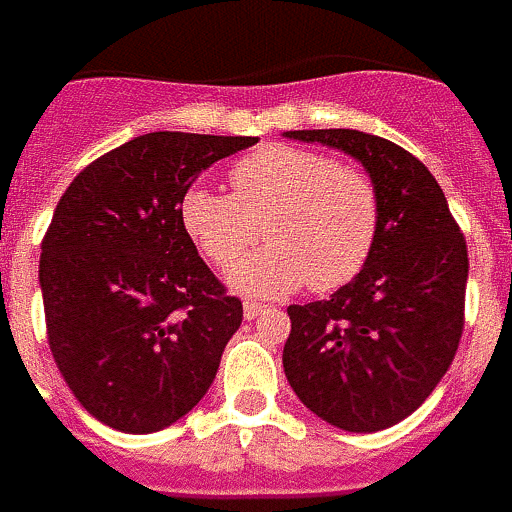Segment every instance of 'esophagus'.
<instances>
[{
    "instance_id": "34e87169",
    "label": "esophagus",
    "mask_w": 512,
    "mask_h": 512,
    "mask_svg": "<svg viewBox=\"0 0 512 512\" xmlns=\"http://www.w3.org/2000/svg\"><path fill=\"white\" fill-rule=\"evenodd\" d=\"M262 311H267V306L262 303H256V300H245V306H242V314H245V320H256Z\"/></svg>"
}]
</instances>
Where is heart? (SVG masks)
I'll use <instances>...</instances> for the list:
<instances>
[{
    "instance_id": "b5f03b06",
    "label": "heart",
    "mask_w": 512,
    "mask_h": 512,
    "mask_svg": "<svg viewBox=\"0 0 512 512\" xmlns=\"http://www.w3.org/2000/svg\"><path fill=\"white\" fill-rule=\"evenodd\" d=\"M231 195L192 187L181 226L209 262L228 270L262 234L270 245L231 273L248 295H289L303 284L336 292L361 273L378 239L372 179L320 151L267 146L228 173Z\"/></svg>"
}]
</instances>
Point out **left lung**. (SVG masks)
<instances>
[{
    "label": "left lung",
    "instance_id": "1",
    "mask_svg": "<svg viewBox=\"0 0 512 512\" xmlns=\"http://www.w3.org/2000/svg\"><path fill=\"white\" fill-rule=\"evenodd\" d=\"M292 140L355 157L380 206L372 256L328 300L289 306L284 372L308 411L347 433H375L422 405L458 353L469 250L444 190L419 159L355 129Z\"/></svg>",
    "mask_w": 512,
    "mask_h": 512
}]
</instances>
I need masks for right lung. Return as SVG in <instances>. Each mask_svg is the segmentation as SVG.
Returning a JSON list of instances; mask_svg holds the SVG:
<instances>
[{
    "mask_svg": "<svg viewBox=\"0 0 512 512\" xmlns=\"http://www.w3.org/2000/svg\"><path fill=\"white\" fill-rule=\"evenodd\" d=\"M259 137L151 132L90 162L41 242L54 364L99 422L157 433L204 397L242 325L179 206L198 173Z\"/></svg>",
    "mask_w": 512,
    "mask_h": 512,
    "instance_id": "right-lung-1",
    "label": "right lung"
}]
</instances>
